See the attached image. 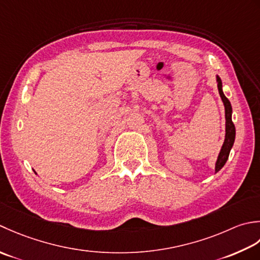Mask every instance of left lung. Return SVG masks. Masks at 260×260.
<instances>
[{
  "instance_id": "8db88e82",
  "label": "left lung",
  "mask_w": 260,
  "mask_h": 260,
  "mask_svg": "<svg viewBox=\"0 0 260 260\" xmlns=\"http://www.w3.org/2000/svg\"><path fill=\"white\" fill-rule=\"evenodd\" d=\"M216 82H218V89L225 109V139L223 142V146L221 148V151L219 153L218 160H216V164H215V173H218L220 169L224 166L228 158H229V153L232 146H234L235 138H236V128L231 119V115H232L231 103L230 101L225 98L223 91H222V82L219 76H216Z\"/></svg>"
}]
</instances>
